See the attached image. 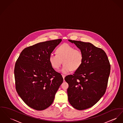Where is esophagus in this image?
<instances>
[{
	"instance_id": "1",
	"label": "esophagus",
	"mask_w": 123,
	"mask_h": 123,
	"mask_svg": "<svg viewBox=\"0 0 123 123\" xmlns=\"http://www.w3.org/2000/svg\"><path fill=\"white\" fill-rule=\"evenodd\" d=\"M62 77H63V79H64V80L65 77H66V75H64V74H62Z\"/></svg>"
}]
</instances>
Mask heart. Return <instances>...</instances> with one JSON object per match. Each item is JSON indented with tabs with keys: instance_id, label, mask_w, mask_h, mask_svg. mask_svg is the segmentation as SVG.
Here are the masks:
<instances>
[{
	"instance_id": "1",
	"label": "heart",
	"mask_w": 123,
	"mask_h": 123,
	"mask_svg": "<svg viewBox=\"0 0 123 123\" xmlns=\"http://www.w3.org/2000/svg\"><path fill=\"white\" fill-rule=\"evenodd\" d=\"M57 54L49 55V61L51 67L57 70L62 62L64 64L61 72L66 74L72 70H78L83 61V54L82 51L68 44L64 43L57 48L56 50Z\"/></svg>"
}]
</instances>
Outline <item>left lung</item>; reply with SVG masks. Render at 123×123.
<instances>
[{"label": "left lung", "instance_id": "obj_1", "mask_svg": "<svg viewBox=\"0 0 123 123\" xmlns=\"http://www.w3.org/2000/svg\"><path fill=\"white\" fill-rule=\"evenodd\" d=\"M83 52V61L73 75L65 78L68 83V101L78 110L93 106L104 95L111 65L104 50L90 43L69 40Z\"/></svg>", "mask_w": 123, "mask_h": 123}]
</instances>
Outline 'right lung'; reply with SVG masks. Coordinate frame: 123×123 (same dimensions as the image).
<instances>
[{
	"mask_svg": "<svg viewBox=\"0 0 123 123\" xmlns=\"http://www.w3.org/2000/svg\"><path fill=\"white\" fill-rule=\"evenodd\" d=\"M61 39L39 43L25 48L14 67L16 91L29 107L44 110L53 102L63 82L60 74L51 67L49 58Z\"/></svg>",
	"mask_w": 123,
	"mask_h": 123,
	"instance_id": "right-lung-1",
	"label": "right lung"
}]
</instances>
